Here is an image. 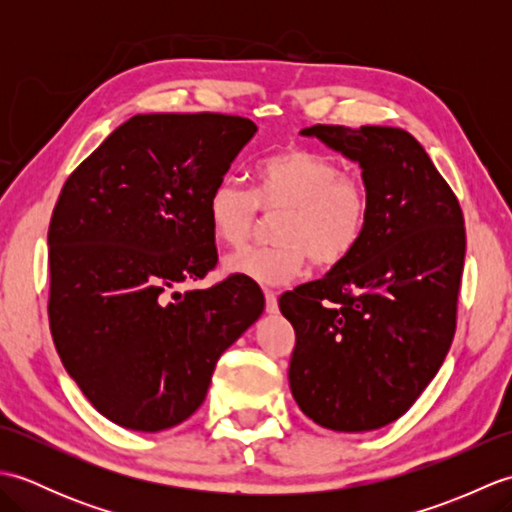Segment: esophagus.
Instances as JSON below:
<instances>
[{
  "label": "esophagus",
  "mask_w": 512,
  "mask_h": 512,
  "mask_svg": "<svg viewBox=\"0 0 512 512\" xmlns=\"http://www.w3.org/2000/svg\"><path fill=\"white\" fill-rule=\"evenodd\" d=\"M266 295V312L268 314H275L279 310V303H277V292L275 290H264Z\"/></svg>",
  "instance_id": "obj_1"
}]
</instances>
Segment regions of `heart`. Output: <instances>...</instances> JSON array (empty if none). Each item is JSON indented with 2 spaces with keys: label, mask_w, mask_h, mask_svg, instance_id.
I'll use <instances>...</instances> for the list:
<instances>
[{
  "label": "heart",
  "mask_w": 512,
  "mask_h": 512,
  "mask_svg": "<svg viewBox=\"0 0 512 512\" xmlns=\"http://www.w3.org/2000/svg\"><path fill=\"white\" fill-rule=\"evenodd\" d=\"M259 211L278 215L273 246L248 248L226 268L259 284H286L312 262L334 268L361 246L372 217V193L354 173H343L332 156L310 147H286L257 162L253 189L233 178L215 184L206 200L211 233L231 248L246 244Z\"/></svg>",
  "instance_id": "obj_1"
}]
</instances>
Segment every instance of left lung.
Masks as SVG:
<instances>
[{
	"instance_id": "8db88e82",
	"label": "left lung",
	"mask_w": 512,
	"mask_h": 512,
	"mask_svg": "<svg viewBox=\"0 0 512 512\" xmlns=\"http://www.w3.org/2000/svg\"><path fill=\"white\" fill-rule=\"evenodd\" d=\"M301 134L361 165L372 217L350 259L279 297L297 336L290 389L325 429H380L409 411L451 347L464 215L405 129L312 125Z\"/></svg>"
}]
</instances>
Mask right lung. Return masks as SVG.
<instances>
[{
	"label": "right lung",
	"instance_id": "right-lung-1",
	"mask_svg": "<svg viewBox=\"0 0 512 512\" xmlns=\"http://www.w3.org/2000/svg\"><path fill=\"white\" fill-rule=\"evenodd\" d=\"M255 132L235 114H138L70 173L54 204L52 341L92 407L125 429L187 420L217 358L264 312L244 275L176 290L215 268L206 200Z\"/></svg>",
	"mask_w": 512,
	"mask_h": 512
}]
</instances>
